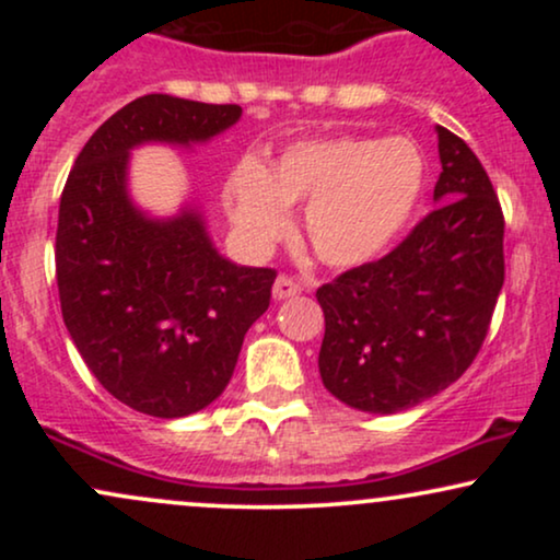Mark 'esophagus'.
Wrapping results in <instances>:
<instances>
[{
    "label": "esophagus",
    "mask_w": 560,
    "mask_h": 560,
    "mask_svg": "<svg viewBox=\"0 0 560 560\" xmlns=\"http://www.w3.org/2000/svg\"><path fill=\"white\" fill-rule=\"evenodd\" d=\"M300 292H302V281L294 279V276L281 273L279 279H276V284H273V298L276 300L294 298V294H300Z\"/></svg>",
    "instance_id": "obj_1"
}]
</instances>
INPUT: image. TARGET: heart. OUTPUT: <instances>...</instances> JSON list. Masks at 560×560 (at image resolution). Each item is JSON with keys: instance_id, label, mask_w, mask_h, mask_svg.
<instances>
[{"instance_id": "heart-1", "label": "heart", "mask_w": 560, "mask_h": 560, "mask_svg": "<svg viewBox=\"0 0 560 560\" xmlns=\"http://www.w3.org/2000/svg\"><path fill=\"white\" fill-rule=\"evenodd\" d=\"M423 189L427 158L410 139L331 137L294 141L266 168L240 160L223 197L234 226L258 249L287 234V208L307 202L302 229L316 258L358 268L400 240Z\"/></svg>"}]
</instances>
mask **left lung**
I'll use <instances>...</instances> for the list:
<instances>
[{"instance_id": "8db88e82", "label": "left lung", "mask_w": 560, "mask_h": 560, "mask_svg": "<svg viewBox=\"0 0 560 560\" xmlns=\"http://www.w3.org/2000/svg\"><path fill=\"white\" fill-rule=\"evenodd\" d=\"M436 208L382 260L318 287V371L365 413L408 410L474 363L505 279L503 210L464 139L436 126Z\"/></svg>"}]
</instances>
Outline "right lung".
I'll return each instance as SVG.
<instances>
[{
  "instance_id": "right-lung-1",
  "label": "right lung",
  "mask_w": 560,
  "mask_h": 560,
  "mask_svg": "<svg viewBox=\"0 0 560 560\" xmlns=\"http://www.w3.org/2000/svg\"><path fill=\"white\" fill-rule=\"evenodd\" d=\"M240 118V105L139 96L83 144L60 197L55 268L70 339L115 400L155 419L197 413L226 389L276 271L223 258L195 208L139 210L128 155L152 141L202 144Z\"/></svg>"
}]
</instances>
